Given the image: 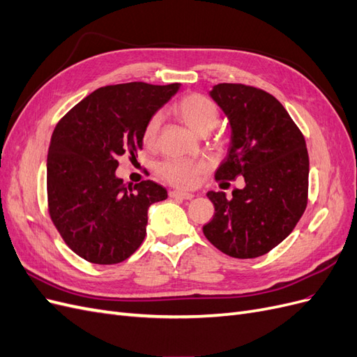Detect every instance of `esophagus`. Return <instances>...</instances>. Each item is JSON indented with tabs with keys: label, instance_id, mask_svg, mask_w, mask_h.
Here are the masks:
<instances>
[{
	"label": "esophagus",
	"instance_id": "obj_1",
	"mask_svg": "<svg viewBox=\"0 0 357 357\" xmlns=\"http://www.w3.org/2000/svg\"><path fill=\"white\" fill-rule=\"evenodd\" d=\"M169 198H174V199H192L193 195H192V193L181 192V190H171L169 192Z\"/></svg>",
	"mask_w": 357,
	"mask_h": 357
}]
</instances>
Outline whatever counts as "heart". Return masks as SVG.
Returning <instances> with one entry per match:
<instances>
[{
    "instance_id": "1",
    "label": "heart",
    "mask_w": 357,
    "mask_h": 357,
    "mask_svg": "<svg viewBox=\"0 0 357 357\" xmlns=\"http://www.w3.org/2000/svg\"><path fill=\"white\" fill-rule=\"evenodd\" d=\"M176 113L193 132L205 135L219 122V107L204 93H188L176 104ZM164 116L156 112L150 116L143 128V143L149 147L155 146ZM205 171L204 162L190 159H168L158 167V174L172 186L193 188L199 176Z\"/></svg>"
}]
</instances>
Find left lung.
<instances>
[{
  "instance_id": "8db88e82",
  "label": "left lung",
  "mask_w": 357,
  "mask_h": 357,
  "mask_svg": "<svg viewBox=\"0 0 357 357\" xmlns=\"http://www.w3.org/2000/svg\"><path fill=\"white\" fill-rule=\"evenodd\" d=\"M211 98L228 116L232 142L214 178H244L243 189L208 192L213 219L204 235L236 259H253L282 243L295 229L308 202L310 160L305 138L271 93L241 83H219Z\"/></svg>"
}]
</instances>
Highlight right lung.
Instances as JSON below:
<instances>
[{
    "label": "right lung",
    "mask_w": 357,
    "mask_h": 357,
    "mask_svg": "<svg viewBox=\"0 0 357 357\" xmlns=\"http://www.w3.org/2000/svg\"><path fill=\"white\" fill-rule=\"evenodd\" d=\"M178 86H104L56 123L47 153L49 215L62 240L84 261L123 262L144 241L147 210L167 199V189L152 180L125 186L116 168L121 158L138 156L146 121Z\"/></svg>",
    "instance_id": "obj_1"
}]
</instances>
